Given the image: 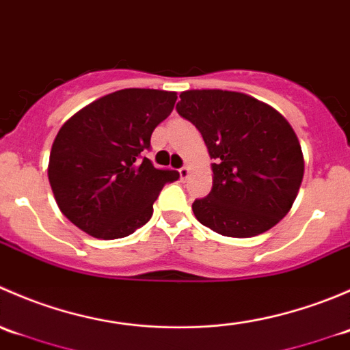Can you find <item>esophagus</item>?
<instances>
[{"mask_svg": "<svg viewBox=\"0 0 350 350\" xmlns=\"http://www.w3.org/2000/svg\"><path fill=\"white\" fill-rule=\"evenodd\" d=\"M189 172H191V171H189L188 165H183V167L179 169V176H181L183 181H186V179L189 178Z\"/></svg>", "mask_w": 350, "mask_h": 350, "instance_id": "34e87169", "label": "esophagus"}]
</instances>
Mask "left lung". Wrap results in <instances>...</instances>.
Segmentation results:
<instances>
[{
    "label": "left lung",
    "instance_id": "8db88e82",
    "mask_svg": "<svg viewBox=\"0 0 350 350\" xmlns=\"http://www.w3.org/2000/svg\"><path fill=\"white\" fill-rule=\"evenodd\" d=\"M179 98L176 109L200 130L215 159L210 195L193 203L198 221L237 239L273 228L291 210L305 172L288 120L237 91L189 90Z\"/></svg>",
    "mask_w": 350,
    "mask_h": 350
}]
</instances>
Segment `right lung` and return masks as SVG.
Listing matches in <instances>:
<instances>
[{
    "label": "right lung",
    "instance_id": "right-lung-1",
    "mask_svg": "<svg viewBox=\"0 0 350 350\" xmlns=\"http://www.w3.org/2000/svg\"><path fill=\"white\" fill-rule=\"evenodd\" d=\"M174 91L129 88L98 98L61 126L49 183L62 213L91 237L113 241L149 221L154 201L178 171L155 169L140 152L171 115Z\"/></svg>",
    "mask_w": 350,
    "mask_h": 350
}]
</instances>
